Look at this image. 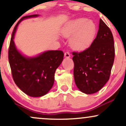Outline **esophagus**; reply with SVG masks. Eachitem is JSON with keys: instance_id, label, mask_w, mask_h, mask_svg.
<instances>
[{"instance_id": "esophagus-1", "label": "esophagus", "mask_w": 126, "mask_h": 126, "mask_svg": "<svg viewBox=\"0 0 126 126\" xmlns=\"http://www.w3.org/2000/svg\"><path fill=\"white\" fill-rule=\"evenodd\" d=\"M64 57H66V58H69V57H70V54L69 52H66V53H64Z\"/></svg>"}]
</instances>
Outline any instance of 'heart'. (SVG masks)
<instances>
[{
	"label": "heart",
	"mask_w": 126,
	"mask_h": 126,
	"mask_svg": "<svg viewBox=\"0 0 126 126\" xmlns=\"http://www.w3.org/2000/svg\"><path fill=\"white\" fill-rule=\"evenodd\" d=\"M66 37L70 38V44L73 48L84 50L88 48L94 40L96 33V27L93 22L88 19H76L64 28L62 31Z\"/></svg>",
	"instance_id": "1"
}]
</instances>
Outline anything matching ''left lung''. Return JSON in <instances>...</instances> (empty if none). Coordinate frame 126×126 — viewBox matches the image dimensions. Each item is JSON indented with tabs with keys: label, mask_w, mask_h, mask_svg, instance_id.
I'll return each mask as SVG.
<instances>
[{
	"label": "left lung",
	"mask_w": 126,
	"mask_h": 126,
	"mask_svg": "<svg viewBox=\"0 0 126 126\" xmlns=\"http://www.w3.org/2000/svg\"><path fill=\"white\" fill-rule=\"evenodd\" d=\"M75 82L81 92H98L109 80L115 57L110 29L101 19L96 38L91 46L81 52H73Z\"/></svg>",
	"instance_id": "left-lung-1"
}]
</instances>
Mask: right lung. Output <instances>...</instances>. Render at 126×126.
Returning a JSON list of instances; mask_svg holds the SVG:
<instances>
[{"label": "right lung", "instance_id": "obj_1", "mask_svg": "<svg viewBox=\"0 0 126 126\" xmlns=\"http://www.w3.org/2000/svg\"><path fill=\"white\" fill-rule=\"evenodd\" d=\"M38 15L25 16L14 27L10 41L8 59L13 79L18 88L32 97L46 95L54 84L56 69L63 61L64 53L60 50L47 51L35 57H25L17 50L14 38L20 22Z\"/></svg>", "mask_w": 126, "mask_h": 126}]
</instances>
